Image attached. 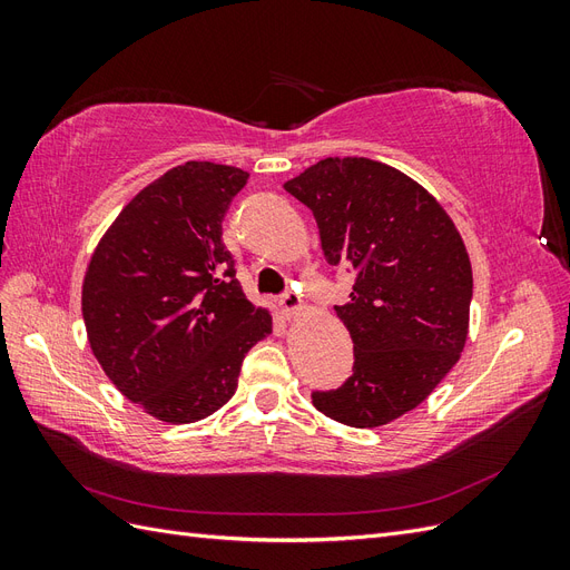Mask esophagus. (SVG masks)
I'll use <instances>...</instances> for the list:
<instances>
[{
  "instance_id": "34e87169",
  "label": "esophagus",
  "mask_w": 570,
  "mask_h": 570,
  "mask_svg": "<svg viewBox=\"0 0 570 570\" xmlns=\"http://www.w3.org/2000/svg\"><path fill=\"white\" fill-rule=\"evenodd\" d=\"M281 306L285 316H297L299 312H304V299L297 295V292H285V295L281 297Z\"/></svg>"
}]
</instances>
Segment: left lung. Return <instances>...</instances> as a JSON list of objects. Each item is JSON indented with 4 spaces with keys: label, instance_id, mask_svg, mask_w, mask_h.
<instances>
[{
    "label": "left lung",
    "instance_id": "8db88e82",
    "mask_svg": "<svg viewBox=\"0 0 570 570\" xmlns=\"http://www.w3.org/2000/svg\"><path fill=\"white\" fill-rule=\"evenodd\" d=\"M285 189L314 212L331 266L356 271L335 306L354 342V373L314 406L352 428H381L425 402L469 337L473 271L442 204L402 170L331 157Z\"/></svg>",
    "mask_w": 570,
    "mask_h": 570
}]
</instances>
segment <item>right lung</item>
I'll return each mask as SVG.
<instances>
[{"label":"right lung","instance_id":"right-lung-1","mask_svg":"<svg viewBox=\"0 0 570 570\" xmlns=\"http://www.w3.org/2000/svg\"><path fill=\"white\" fill-rule=\"evenodd\" d=\"M247 170L185 161L142 187L97 243L82 321L116 390L164 423L212 416L237 390L245 354L273 331L223 247V218Z\"/></svg>","mask_w":570,"mask_h":570}]
</instances>
